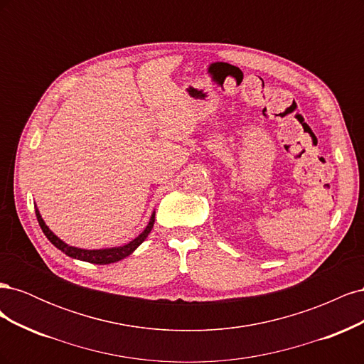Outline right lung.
Listing matches in <instances>:
<instances>
[{"label": "right lung", "mask_w": 364, "mask_h": 364, "mask_svg": "<svg viewBox=\"0 0 364 364\" xmlns=\"http://www.w3.org/2000/svg\"><path fill=\"white\" fill-rule=\"evenodd\" d=\"M36 217H38V222H39L42 232L46 234V237L59 250H62L63 253H67V255L71 257V258H77V259H82V261H86V262H94V264H111V262H117L119 259L129 257L130 253L134 252L142 243V241L147 238L153 225H155V214H153L147 228L142 230V232L135 240H132L130 243H127L126 246L112 247V249H100V250H85V249H79V247H73V246L65 245L62 240H59L56 235H54L51 230L47 228V225L43 223V220H42L38 209H36Z\"/></svg>", "instance_id": "right-lung-1"}]
</instances>
